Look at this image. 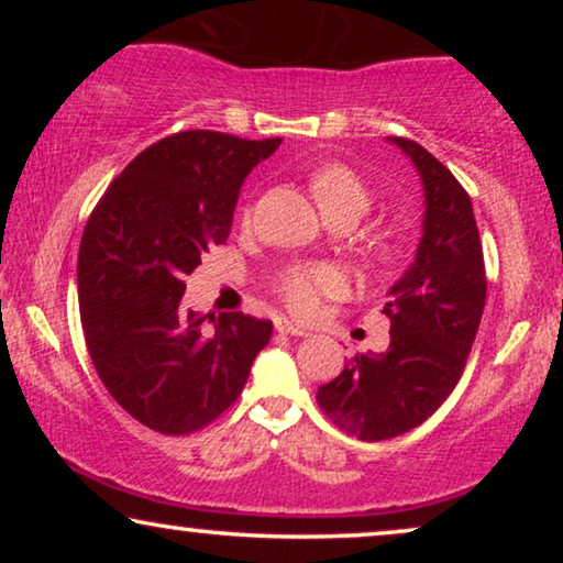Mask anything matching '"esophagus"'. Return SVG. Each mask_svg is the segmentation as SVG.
<instances>
[{"label":"esophagus","instance_id":"esophagus-1","mask_svg":"<svg viewBox=\"0 0 563 563\" xmlns=\"http://www.w3.org/2000/svg\"><path fill=\"white\" fill-rule=\"evenodd\" d=\"M276 330H279V333H284V335H310V330L295 325V322H289L287 318L276 320Z\"/></svg>","mask_w":563,"mask_h":563}]
</instances>
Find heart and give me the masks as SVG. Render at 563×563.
Instances as JSON below:
<instances>
[{"mask_svg": "<svg viewBox=\"0 0 563 563\" xmlns=\"http://www.w3.org/2000/svg\"><path fill=\"white\" fill-rule=\"evenodd\" d=\"M310 189L318 207L325 218L333 214H351V218H364L372 210L374 191L361 179V174L353 172L351 166L328 161L318 166L310 176ZM395 258L391 245H382L379 261L389 264ZM341 289V279L328 268H312V272H291L282 279V297L289 305L291 312L310 318L318 312L322 297L335 295Z\"/></svg>", "mask_w": 563, "mask_h": 563, "instance_id": "1", "label": "heart"}]
</instances>
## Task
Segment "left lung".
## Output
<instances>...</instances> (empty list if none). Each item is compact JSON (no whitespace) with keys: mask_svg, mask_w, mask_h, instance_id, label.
Listing matches in <instances>:
<instances>
[{"mask_svg":"<svg viewBox=\"0 0 563 563\" xmlns=\"http://www.w3.org/2000/svg\"><path fill=\"white\" fill-rule=\"evenodd\" d=\"M426 191L412 266L389 289V349L351 358L318 389V405L358 441H387L426 422L464 374L487 299L472 199L449 168L410 137H389Z\"/></svg>","mask_w":563,"mask_h":563,"instance_id":"8db88e82","label":"left lung"}]
</instances>
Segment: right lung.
Wrapping results in <instances>:
<instances>
[{
	"label": "right lung",
	"instance_id": "obj_1",
	"mask_svg": "<svg viewBox=\"0 0 563 563\" xmlns=\"http://www.w3.org/2000/svg\"><path fill=\"white\" fill-rule=\"evenodd\" d=\"M279 145L214 130L168 135L122 168L84 228L76 284L91 364L156 433L187 435L220 418L272 338V320L197 314L181 297L202 253L228 241L245 176Z\"/></svg>",
	"mask_w": 563,
	"mask_h": 563
}]
</instances>
